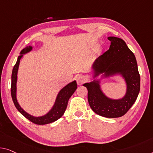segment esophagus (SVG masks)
I'll return each mask as SVG.
<instances>
[{"label":"esophagus","instance_id":"34e87169","mask_svg":"<svg viewBox=\"0 0 153 153\" xmlns=\"http://www.w3.org/2000/svg\"><path fill=\"white\" fill-rule=\"evenodd\" d=\"M76 81H77V84H78V85H81V84H82L83 83L85 82L86 79L82 75H78V76L76 77Z\"/></svg>","mask_w":153,"mask_h":153}]
</instances>
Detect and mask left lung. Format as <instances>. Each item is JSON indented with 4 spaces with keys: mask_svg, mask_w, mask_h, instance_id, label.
<instances>
[{
    "mask_svg": "<svg viewBox=\"0 0 153 153\" xmlns=\"http://www.w3.org/2000/svg\"><path fill=\"white\" fill-rule=\"evenodd\" d=\"M109 49L95 59L91 69L93 78L83 84L88 90V101L91 109L100 116L108 118L122 117L136 101L140 90V76L134 53L121 38L110 36ZM100 74L101 78L120 74L125 79L127 91L122 99H112L106 97L101 88L100 80L95 78Z\"/></svg>",
    "mask_w": 153,
    "mask_h": 153,
    "instance_id": "left-lung-1",
    "label": "left lung"
}]
</instances>
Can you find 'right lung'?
<instances>
[{
  "instance_id": "add662e5",
  "label": "right lung",
  "mask_w": 153,
  "mask_h": 153,
  "mask_svg": "<svg viewBox=\"0 0 153 153\" xmlns=\"http://www.w3.org/2000/svg\"><path fill=\"white\" fill-rule=\"evenodd\" d=\"M33 47L31 46H27L20 51V55L18 57L17 62L13 67L12 70V74H11V97H12L13 104L16 106V108L18 109V111L22 114V115L25 116L27 119H28L31 122L34 123L38 125H44L50 124L58 120V119L62 117L63 114L65 113L66 108H67L68 101L71 95L74 94V93L77 89V83L76 81L74 80L71 82L67 84L65 86L59 91L58 95H57L56 101L53 106H52L49 112L47 113L45 115L39 116V117H35L27 113L25 111L23 110L18 104L17 97H16V83L18 79V67H19L20 61L22 57L23 54L29 53L32 50Z\"/></svg>"
}]
</instances>
